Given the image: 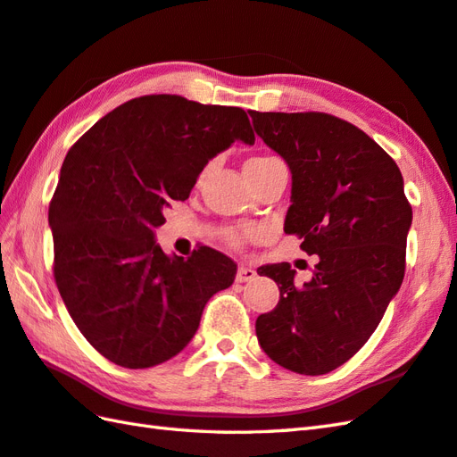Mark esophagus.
Returning <instances> with one entry per match:
<instances>
[{
	"instance_id": "obj_1",
	"label": "esophagus",
	"mask_w": 457,
	"mask_h": 457,
	"mask_svg": "<svg viewBox=\"0 0 457 457\" xmlns=\"http://www.w3.org/2000/svg\"><path fill=\"white\" fill-rule=\"evenodd\" d=\"M255 277H258V273H255V270H252V267H246V265H240L238 267V273H237V281L238 283L253 281Z\"/></svg>"
}]
</instances>
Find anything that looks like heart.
<instances>
[{
    "mask_svg": "<svg viewBox=\"0 0 457 457\" xmlns=\"http://www.w3.org/2000/svg\"><path fill=\"white\" fill-rule=\"evenodd\" d=\"M263 161H271V159H252V161H248V162H263ZM228 238H230L232 242H235V240H237V237H235V235H230Z\"/></svg>",
    "mask_w": 457,
    "mask_h": 457,
    "instance_id": "1",
    "label": "heart"
}]
</instances>
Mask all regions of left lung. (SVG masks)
<instances>
[{"label": "left lung", "mask_w": 457, "mask_h": 457, "mask_svg": "<svg viewBox=\"0 0 457 457\" xmlns=\"http://www.w3.org/2000/svg\"><path fill=\"white\" fill-rule=\"evenodd\" d=\"M250 116L293 174L285 232L320 258L303 287L288 263L260 267L279 287V304L255 320V336L283 369L328 374L369 341L403 283L413 220L403 176L380 145L336 116Z\"/></svg>", "instance_id": "obj_1"}]
</instances>
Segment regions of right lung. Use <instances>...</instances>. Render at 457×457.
Wrapping results in <instances>:
<instances>
[{
    "label": "right lung",
    "mask_w": 457,
    "mask_h": 457,
    "mask_svg": "<svg viewBox=\"0 0 457 457\" xmlns=\"http://www.w3.org/2000/svg\"><path fill=\"white\" fill-rule=\"evenodd\" d=\"M235 141H255L242 108L151 95L100 118L65 157L48 211L55 285L85 339L114 364L176 357L207 300L235 283L225 253L204 246L184 260L154 240L164 211Z\"/></svg>",
    "instance_id": "1"
}]
</instances>
